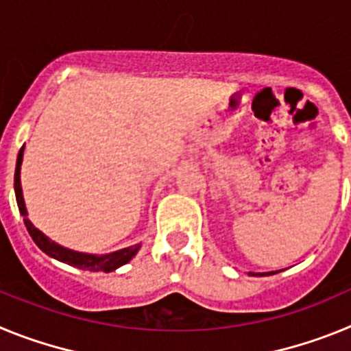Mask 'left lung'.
<instances>
[{"label": "left lung", "instance_id": "8db88e82", "mask_svg": "<svg viewBox=\"0 0 351 351\" xmlns=\"http://www.w3.org/2000/svg\"><path fill=\"white\" fill-rule=\"evenodd\" d=\"M276 272H267V274H265V272H250V276H271V274H276Z\"/></svg>", "mask_w": 351, "mask_h": 351}]
</instances>
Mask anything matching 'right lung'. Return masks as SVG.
Here are the masks:
<instances>
[{
    "label": "right lung",
    "mask_w": 351,
    "mask_h": 351,
    "mask_svg": "<svg viewBox=\"0 0 351 351\" xmlns=\"http://www.w3.org/2000/svg\"><path fill=\"white\" fill-rule=\"evenodd\" d=\"M23 156H24V145L19 151L17 156V165H15V179H14V188H15V198H17V206L21 214L24 216V225H26L27 232H29L31 239L35 241L36 246L45 253V255L52 256V258L60 260V262L68 263V265H73L77 269H82V271H93V272H112L116 271L117 267L121 265H125L128 263L133 256L137 255L138 247L137 246H130L125 247V250L114 251V253H108V255H88V253H79V251H71L68 247L60 246V244H56L54 241L47 237L45 234L36 228L33 223L27 219V210H26V204H24V197H23V188H21V165H23Z\"/></svg>",
    "instance_id": "1"
}]
</instances>
